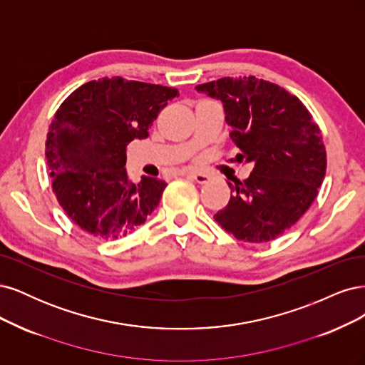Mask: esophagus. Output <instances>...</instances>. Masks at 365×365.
Here are the masks:
<instances>
[{
  "label": "esophagus",
  "mask_w": 365,
  "mask_h": 365,
  "mask_svg": "<svg viewBox=\"0 0 365 365\" xmlns=\"http://www.w3.org/2000/svg\"><path fill=\"white\" fill-rule=\"evenodd\" d=\"M182 174H186L190 175V178H192L197 183H207L210 180V175L206 174V173H202V171H197V170H185Z\"/></svg>",
  "instance_id": "obj_1"
}]
</instances>
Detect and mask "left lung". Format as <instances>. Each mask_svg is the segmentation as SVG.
Wrapping results in <instances>:
<instances>
[{"mask_svg":"<svg viewBox=\"0 0 365 365\" xmlns=\"http://www.w3.org/2000/svg\"><path fill=\"white\" fill-rule=\"evenodd\" d=\"M221 101L240 162L253 163L245 180L215 214L218 225L244 242H267L296 225L319 194L326 174L320 128L303 103L272 81L225 77L195 86Z\"/></svg>","mask_w":365,"mask_h":365,"instance_id":"1","label":"left lung"}]
</instances>
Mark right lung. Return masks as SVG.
Returning <instances> with one entry per match:
<instances>
[{
    "instance_id": "obj_1",
    "label": "right lung",
    "mask_w": 365,
    "mask_h": 365,
    "mask_svg": "<svg viewBox=\"0 0 365 365\" xmlns=\"http://www.w3.org/2000/svg\"><path fill=\"white\" fill-rule=\"evenodd\" d=\"M175 88L124 80H92L57 109L45 143L53 191L80 229L101 240L136 230L155 210L167 183L128 178L125 147L145 139Z\"/></svg>"
}]
</instances>
